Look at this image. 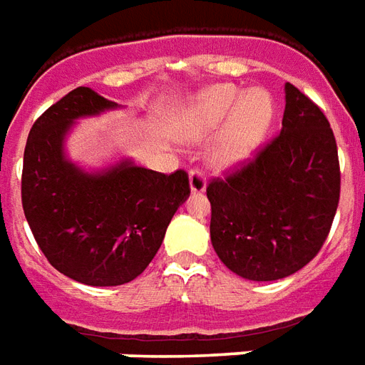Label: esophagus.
<instances>
[{
  "label": "esophagus",
  "instance_id": "esophagus-1",
  "mask_svg": "<svg viewBox=\"0 0 365 365\" xmlns=\"http://www.w3.org/2000/svg\"><path fill=\"white\" fill-rule=\"evenodd\" d=\"M190 187L191 193H203L207 187L205 182V174H203V170H199V168H193L190 172Z\"/></svg>",
  "mask_w": 365,
  "mask_h": 365
}]
</instances>
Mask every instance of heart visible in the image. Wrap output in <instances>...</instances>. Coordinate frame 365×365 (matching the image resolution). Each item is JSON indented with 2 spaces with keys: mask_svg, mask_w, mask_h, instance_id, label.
<instances>
[{
  "mask_svg": "<svg viewBox=\"0 0 365 365\" xmlns=\"http://www.w3.org/2000/svg\"><path fill=\"white\" fill-rule=\"evenodd\" d=\"M272 119L274 103L264 90L245 93L235 86H213L178 113L174 130L182 140L197 143L225 126L211 148V162L219 170H230L252 158Z\"/></svg>",
  "mask_w": 365,
  "mask_h": 365,
  "instance_id": "obj_1",
  "label": "heart"
}]
</instances>
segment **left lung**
I'll use <instances>...</instances> for the list:
<instances>
[{"instance_id":"obj_1","label":"left lung","mask_w":365,"mask_h":365,"mask_svg":"<svg viewBox=\"0 0 365 365\" xmlns=\"http://www.w3.org/2000/svg\"><path fill=\"white\" fill-rule=\"evenodd\" d=\"M207 197L211 242L230 272L275 282L307 266L340 199L336 140L319 105L285 83L279 135L225 180H211Z\"/></svg>"}]
</instances>
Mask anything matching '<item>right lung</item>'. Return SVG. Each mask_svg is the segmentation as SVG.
Masks as SVG:
<instances>
[{
    "label": "right lung",
    "mask_w": 365,
    "mask_h": 365,
    "mask_svg": "<svg viewBox=\"0 0 365 365\" xmlns=\"http://www.w3.org/2000/svg\"><path fill=\"white\" fill-rule=\"evenodd\" d=\"M117 109L90 88L51 105L31 128L21 201L36 245L60 274L96 287L123 285L158 252L172 217L190 197L183 170L160 174L120 160L83 172L64 154L76 119Z\"/></svg>",
    "instance_id": "obj_1"
}]
</instances>
